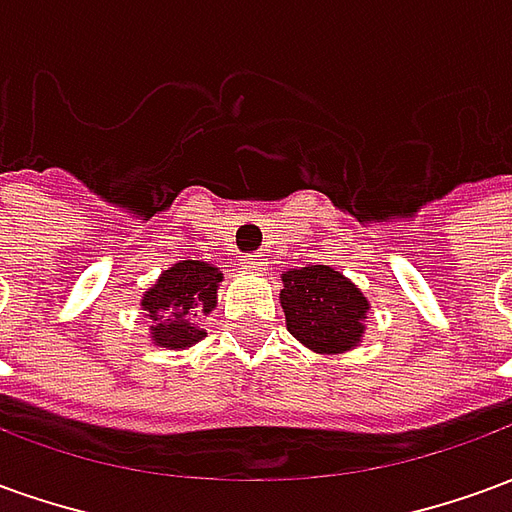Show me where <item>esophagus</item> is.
I'll return each instance as SVG.
<instances>
[{
    "label": "esophagus",
    "mask_w": 512,
    "mask_h": 512,
    "mask_svg": "<svg viewBox=\"0 0 512 512\" xmlns=\"http://www.w3.org/2000/svg\"><path fill=\"white\" fill-rule=\"evenodd\" d=\"M241 266H244L246 271H260V268H263V255H246Z\"/></svg>",
    "instance_id": "esophagus-1"
}]
</instances>
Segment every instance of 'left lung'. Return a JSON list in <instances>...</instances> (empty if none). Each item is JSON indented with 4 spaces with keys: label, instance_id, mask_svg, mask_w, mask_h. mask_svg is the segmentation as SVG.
Wrapping results in <instances>:
<instances>
[{
    "label": "left lung",
    "instance_id": "8db88e82",
    "mask_svg": "<svg viewBox=\"0 0 512 512\" xmlns=\"http://www.w3.org/2000/svg\"><path fill=\"white\" fill-rule=\"evenodd\" d=\"M279 304L288 332L315 354H345L365 340L370 301L332 266L285 271Z\"/></svg>",
    "mask_w": 512,
    "mask_h": 512
}]
</instances>
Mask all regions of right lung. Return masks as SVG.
<instances>
[{"label":"right lung","instance_id":"1","mask_svg":"<svg viewBox=\"0 0 512 512\" xmlns=\"http://www.w3.org/2000/svg\"><path fill=\"white\" fill-rule=\"evenodd\" d=\"M224 274L213 263L180 260L161 271L142 293L139 307L150 318V343L167 351H186L205 337L202 318L216 310Z\"/></svg>","mask_w":512,"mask_h":512}]
</instances>
